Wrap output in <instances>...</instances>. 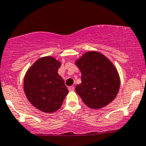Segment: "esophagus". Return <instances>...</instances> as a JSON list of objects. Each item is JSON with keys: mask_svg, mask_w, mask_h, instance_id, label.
<instances>
[{"mask_svg": "<svg viewBox=\"0 0 146 146\" xmlns=\"http://www.w3.org/2000/svg\"><path fill=\"white\" fill-rule=\"evenodd\" d=\"M68 90L70 92H72V91H74L75 90V87L74 86H70L68 88Z\"/></svg>", "mask_w": 146, "mask_h": 146, "instance_id": "esophagus-1", "label": "esophagus"}]
</instances>
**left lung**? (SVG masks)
Instances as JSON below:
<instances>
[{
  "label": "left lung",
  "mask_w": 146,
  "mask_h": 146,
  "mask_svg": "<svg viewBox=\"0 0 146 146\" xmlns=\"http://www.w3.org/2000/svg\"><path fill=\"white\" fill-rule=\"evenodd\" d=\"M75 64L81 72V83L76 91L85 105L99 110L115 99L120 88V77L113 63L95 51L83 54Z\"/></svg>",
  "instance_id": "obj_1"
}]
</instances>
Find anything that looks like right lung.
<instances>
[{
  "label": "right lung",
  "instance_id": "right-lung-1",
  "mask_svg": "<svg viewBox=\"0 0 146 146\" xmlns=\"http://www.w3.org/2000/svg\"><path fill=\"white\" fill-rule=\"evenodd\" d=\"M61 65L54 57L44 56L36 60L25 75V94L29 102L43 112L51 114L59 110L68 93L58 73Z\"/></svg>",
  "mask_w": 146,
  "mask_h": 146
}]
</instances>
